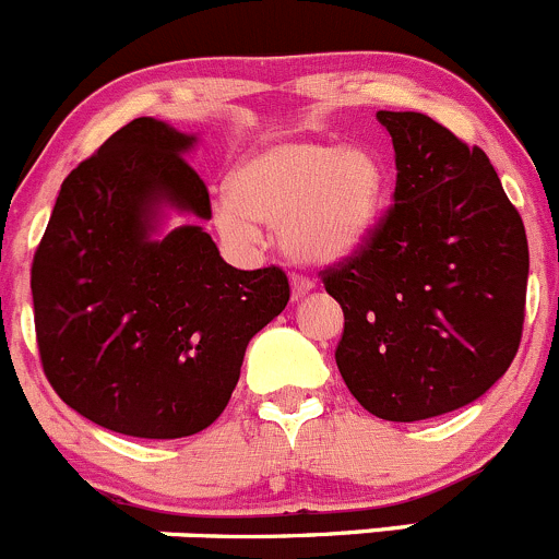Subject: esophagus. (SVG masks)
Instances as JSON below:
<instances>
[{
  "instance_id": "obj_1",
  "label": "esophagus",
  "mask_w": 559,
  "mask_h": 559,
  "mask_svg": "<svg viewBox=\"0 0 559 559\" xmlns=\"http://www.w3.org/2000/svg\"><path fill=\"white\" fill-rule=\"evenodd\" d=\"M312 287H314V282H309L307 277H293V282H290L293 301H298V298H304V296H307V293L312 290Z\"/></svg>"
}]
</instances>
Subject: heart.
<instances>
[{
    "label": "heart",
    "instance_id": "b5f03b06",
    "mask_svg": "<svg viewBox=\"0 0 559 559\" xmlns=\"http://www.w3.org/2000/svg\"><path fill=\"white\" fill-rule=\"evenodd\" d=\"M389 190L372 148L320 138H280L252 148L214 201V225L252 241L258 223L280 225L287 258L325 269L345 263L378 230Z\"/></svg>",
    "mask_w": 559,
    "mask_h": 559
}]
</instances>
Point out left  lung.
<instances>
[{"label": "left lung", "mask_w": 559, "mask_h": 559, "mask_svg": "<svg viewBox=\"0 0 559 559\" xmlns=\"http://www.w3.org/2000/svg\"><path fill=\"white\" fill-rule=\"evenodd\" d=\"M394 206L323 285L345 312L336 367L364 411L424 421L484 396L519 350L530 252L489 157L413 110H378Z\"/></svg>", "instance_id": "1"}]
</instances>
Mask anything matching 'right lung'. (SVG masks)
Here are the masks:
<instances>
[{
    "instance_id": "right-lung-1",
    "label": "right lung",
    "mask_w": 559,
    "mask_h": 559,
    "mask_svg": "<svg viewBox=\"0 0 559 559\" xmlns=\"http://www.w3.org/2000/svg\"><path fill=\"white\" fill-rule=\"evenodd\" d=\"M198 135L141 116L62 181L32 263L37 347L53 391L110 432L195 435L219 418L252 336L290 298L277 266H228L187 165ZM170 213L191 223L164 230Z\"/></svg>"
}]
</instances>
